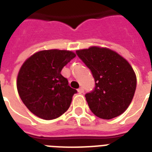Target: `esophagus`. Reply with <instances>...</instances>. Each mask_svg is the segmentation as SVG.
Masks as SVG:
<instances>
[{
  "label": "esophagus",
  "instance_id": "1",
  "mask_svg": "<svg viewBox=\"0 0 152 152\" xmlns=\"http://www.w3.org/2000/svg\"><path fill=\"white\" fill-rule=\"evenodd\" d=\"M77 91H78V92L80 93V94H82V93H83V91H84V90H83V88H80Z\"/></svg>",
  "mask_w": 152,
  "mask_h": 152
}]
</instances>
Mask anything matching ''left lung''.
<instances>
[{
    "label": "left lung",
    "instance_id": "obj_1",
    "mask_svg": "<svg viewBox=\"0 0 152 152\" xmlns=\"http://www.w3.org/2000/svg\"><path fill=\"white\" fill-rule=\"evenodd\" d=\"M76 53L95 79V89L85 95L91 112L106 120L124 113L137 88V76L129 63L115 51L104 47L91 46Z\"/></svg>",
    "mask_w": 152,
    "mask_h": 152
}]
</instances>
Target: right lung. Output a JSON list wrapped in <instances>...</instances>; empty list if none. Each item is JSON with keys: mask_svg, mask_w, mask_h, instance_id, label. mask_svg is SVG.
Segmentation results:
<instances>
[{"mask_svg": "<svg viewBox=\"0 0 152 152\" xmlns=\"http://www.w3.org/2000/svg\"><path fill=\"white\" fill-rule=\"evenodd\" d=\"M76 57L73 52L48 50L35 53L22 64L16 86L20 99L37 117L52 120L68 110L76 89L61 74Z\"/></svg>", "mask_w": 152, "mask_h": 152, "instance_id": "obj_1", "label": "right lung"}]
</instances>
